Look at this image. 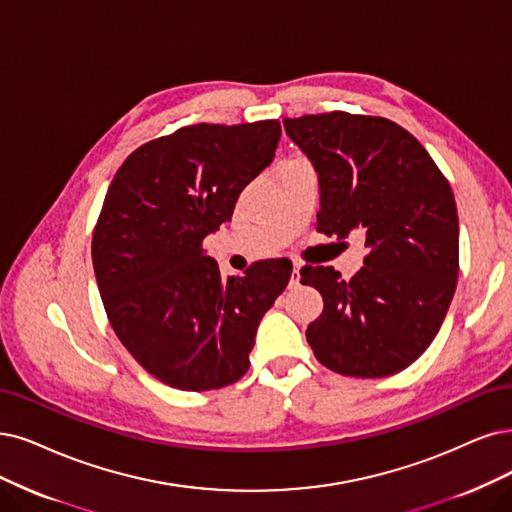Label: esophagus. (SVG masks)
<instances>
[{"mask_svg":"<svg viewBox=\"0 0 512 512\" xmlns=\"http://www.w3.org/2000/svg\"><path fill=\"white\" fill-rule=\"evenodd\" d=\"M299 280H301V266H297V263H293V270H291V280H289V285H291V287H297V285H299Z\"/></svg>","mask_w":512,"mask_h":512,"instance_id":"1","label":"esophagus"}]
</instances>
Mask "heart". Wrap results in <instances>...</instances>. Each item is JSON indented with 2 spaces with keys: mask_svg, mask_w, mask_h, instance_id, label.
<instances>
[{
  "mask_svg": "<svg viewBox=\"0 0 512 512\" xmlns=\"http://www.w3.org/2000/svg\"><path fill=\"white\" fill-rule=\"evenodd\" d=\"M299 160H304V158H293V160H287V162H282V164H291V162H299ZM280 164V166H282Z\"/></svg>",
  "mask_w": 512,
  "mask_h": 512,
  "instance_id": "1",
  "label": "heart"
}]
</instances>
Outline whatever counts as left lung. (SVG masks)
Wrapping results in <instances>:
<instances>
[{"label": "left lung", "mask_w": 512, "mask_h": 512, "mask_svg": "<svg viewBox=\"0 0 512 512\" xmlns=\"http://www.w3.org/2000/svg\"><path fill=\"white\" fill-rule=\"evenodd\" d=\"M282 124L318 175L316 230L337 240L361 230L367 246L350 280L325 266L301 268V282L325 304L308 344L335 373H399L430 346L456 293L451 187L422 143L386 118L331 111Z\"/></svg>", "instance_id": "1"}]
</instances>
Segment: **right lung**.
I'll return each mask as SVG.
<instances>
[{
	"mask_svg": "<svg viewBox=\"0 0 512 512\" xmlns=\"http://www.w3.org/2000/svg\"><path fill=\"white\" fill-rule=\"evenodd\" d=\"M278 141V120L185 126L132 151L107 189L92 234L103 306L132 358L170 388L238 382L263 314L289 285L287 259L223 278L202 249Z\"/></svg>",
	"mask_w": 512,
	"mask_h": 512,
	"instance_id": "obj_1",
	"label": "right lung"
}]
</instances>
